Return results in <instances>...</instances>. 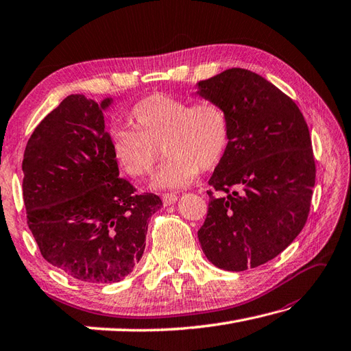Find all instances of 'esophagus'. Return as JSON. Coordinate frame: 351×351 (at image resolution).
I'll return each mask as SVG.
<instances>
[{
	"mask_svg": "<svg viewBox=\"0 0 351 351\" xmlns=\"http://www.w3.org/2000/svg\"><path fill=\"white\" fill-rule=\"evenodd\" d=\"M177 195L176 194H163L162 195V199H163V204L165 206H171V204H174L176 202H177Z\"/></svg>",
	"mask_w": 351,
	"mask_h": 351,
	"instance_id": "34e87169",
	"label": "esophagus"
}]
</instances>
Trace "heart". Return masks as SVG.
Segmentation results:
<instances>
[{
    "instance_id": "obj_1",
    "label": "heart",
    "mask_w": 351,
    "mask_h": 351,
    "mask_svg": "<svg viewBox=\"0 0 351 351\" xmlns=\"http://www.w3.org/2000/svg\"><path fill=\"white\" fill-rule=\"evenodd\" d=\"M136 127H112L109 142L117 162L133 177L152 173L160 148L168 160L154 177L156 188H183L199 169L217 168L230 145L232 121L226 107L210 99L153 94L132 109Z\"/></svg>"
}]
</instances>
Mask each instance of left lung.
<instances>
[{
    "mask_svg": "<svg viewBox=\"0 0 351 351\" xmlns=\"http://www.w3.org/2000/svg\"><path fill=\"white\" fill-rule=\"evenodd\" d=\"M197 95L223 104L232 139L209 184V210L198 230L203 253L226 271L274 259L306 224L315 160L303 113L267 78L232 68L197 83Z\"/></svg>",
    "mask_w": 351,
    "mask_h": 351,
    "instance_id": "obj_1",
    "label": "left lung"
}]
</instances>
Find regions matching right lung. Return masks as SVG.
<instances>
[{
  "mask_svg": "<svg viewBox=\"0 0 351 351\" xmlns=\"http://www.w3.org/2000/svg\"><path fill=\"white\" fill-rule=\"evenodd\" d=\"M103 101L68 95L40 121L23 160L27 223L47 262L88 283L121 282L145 250L148 221L162 207L119 177Z\"/></svg>",
  "mask_w": 351,
  "mask_h": 351,
  "instance_id": "obj_1",
  "label": "right lung"
}]
</instances>
